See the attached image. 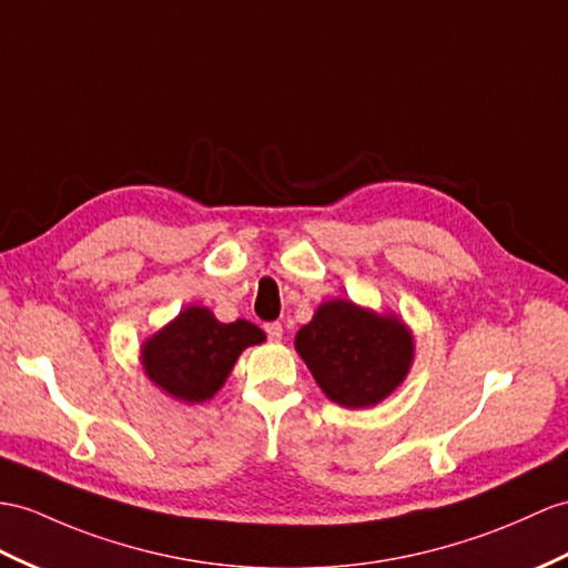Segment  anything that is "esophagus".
I'll list each match as a JSON object with an SVG mask.
<instances>
[{
  "label": "esophagus",
  "instance_id": "esophagus-1",
  "mask_svg": "<svg viewBox=\"0 0 568 568\" xmlns=\"http://www.w3.org/2000/svg\"><path fill=\"white\" fill-rule=\"evenodd\" d=\"M265 332H267V337H270L272 342H282V337H284L282 323H267V325H265Z\"/></svg>",
  "mask_w": 568,
  "mask_h": 568
}]
</instances>
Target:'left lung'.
Here are the masks:
<instances>
[{
	"label": "left lung",
	"instance_id": "obj_1",
	"mask_svg": "<svg viewBox=\"0 0 568 568\" xmlns=\"http://www.w3.org/2000/svg\"><path fill=\"white\" fill-rule=\"evenodd\" d=\"M294 347L327 399L376 407L405 383L414 364V335L397 313H378L352 298H329L296 332Z\"/></svg>",
	"mask_w": 568,
	"mask_h": 568
}]
</instances>
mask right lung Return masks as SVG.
<instances>
[{"mask_svg":"<svg viewBox=\"0 0 568 568\" xmlns=\"http://www.w3.org/2000/svg\"><path fill=\"white\" fill-rule=\"evenodd\" d=\"M265 339L251 321L221 323L210 308L187 306L142 342L140 364L161 393L202 405L224 388L239 356Z\"/></svg>","mask_w":568,"mask_h":568,"instance_id":"add662e5","label":"right lung"}]
</instances>
